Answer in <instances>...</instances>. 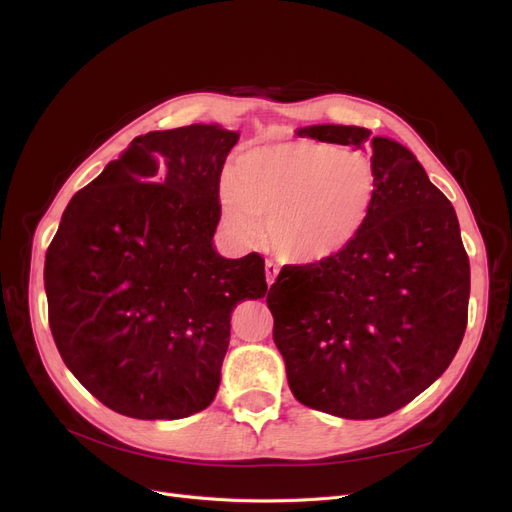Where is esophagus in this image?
Returning a JSON list of instances; mask_svg holds the SVG:
<instances>
[{
  "instance_id": "obj_1",
  "label": "esophagus",
  "mask_w": 512,
  "mask_h": 512,
  "mask_svg": "<svg viewBox=\"0 0 512 512\" xmlns=\"http://www.w3.org/2000/svg\"><path fill=\"white\" fill-rule=\"evenodd\" d=\"M264 275H267V286L271 288V286L275 284L277 275H279V267H277V264L271 262V260H267V264H264Z\"/></svg>"
}]
</instances>
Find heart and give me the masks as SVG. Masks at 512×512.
Instances as JSON below:
<instances>
[{
    "label": "heart",
    "instance_id": "1",
    "mask_svg": "<svg viewBox=\"0 0 512 512\" xmlns=\"http://www.w3.org/2000/svg\"><path fill=\"white\" fill-rule=\"evenodd\" d=\"M226 226L254 241L264 224L273 254L294 264H320L356 243L373 214L377 173L358 150L330 144L277 142L245 150L224 178Z\"/></svg>",
    "mask_w": 512,
    "mask_h": 512
}]
</instances>
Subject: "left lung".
<instances>
[{"label": "left lung", "instance_id": "8db88e82", "mask_svg": "<svg viewBox=\"0 0 512 512\" xmlns=\"http://www.w3.org/2000/svg\"><path fill=\"white\" fill-rule=\"evenodd\" d=\"M317 142L370 148L373 214L349 250L288 264L267 294L294 398L345 419L385 417L430 387L460 349L470 262L455 209L394 139L315 125Z\"/></svg>", "mask_w": 512, "mask_h": 512}]
</instances>
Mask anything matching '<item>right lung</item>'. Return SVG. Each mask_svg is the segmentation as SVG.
<instances>
[{
	"label": "right lung",
	"mask_w": 512,
	"mask_h": 512,
	"mask_svg": "<svg viewBox=\"0 0 512 512\" xmlns=\"http://www.w3.org/2000/svg\"><path fill=\"white\" fill-rule=\"evenodd\" d=\"M239 133L190 125L135 137L78 190L44 262L65 366L105 407L182 419L216 398L231 313L267 294L264 260L214 250L220 173Z\"/></svg>",
	"instance_id": "1"
}]
</instances>
